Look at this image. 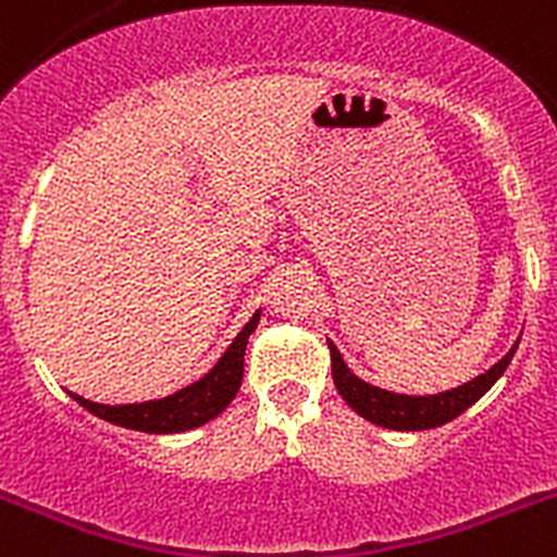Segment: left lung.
<instances>
[{
    "label": "left lung",
    "mask_w": 557,
    "mask_h": 557,
    "mask_svg": "<svg viewBox=\"0 0 557 557\" xmlns=\"http://www.w3.org/2000/svg\"><path fill=\"white\" fill-rule=\"evenodd\" d=\"M519 339H516L513 348H510L494 368H488V371L480 373V376L471 379V382H466V385L435 393V396H405V393H391L382 391V387L368 385V382H362L359 376H354L351 368L343 362V357H339L334 343H329V351H332L334 385H337L339 396L346 398L348 407H351L354 412H359V416L366 418V421H371V424L385 426V430L418 432L449 424L451 418H457L460 412L469 410L474 401H480V398L494 387L496 379L505 373V368L510 366V359H513L516 348H519Z\"/></svg>",
    "instance_id": "obj_1"
}]
</instances>
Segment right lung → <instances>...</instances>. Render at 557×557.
Instances as JSON below:
<instances>
[{
	"label": "right lung",
	"instance_id": "obj_1",
	"mask_svg": "<svg viewBox=\"0 0 557 557\" xmlns=\"http://www.w3.org/2000/svg\"><path fill=\"white\" fill-rule=\"evenodd\" d=\"M259 309L243 326V332L236 334L234 343L225 348L223 357L218 359V366L211 368L206 376L198 382L181 387L178 393L164 398H152V401H139V405H97L88 398L69 393L77 405L86 407L88 412H95L97 418L108 421V424L125 426V430L150 432V435H172V432H186L195 426H203L206 421L218 418L225 407L231 405V398L236 396L239 385H243V368H245V346L248 337L253 334L256 323H259Z\"/></svg>",
	"mask_w": 557,
	"mask_h": 557
}]
</instances>
